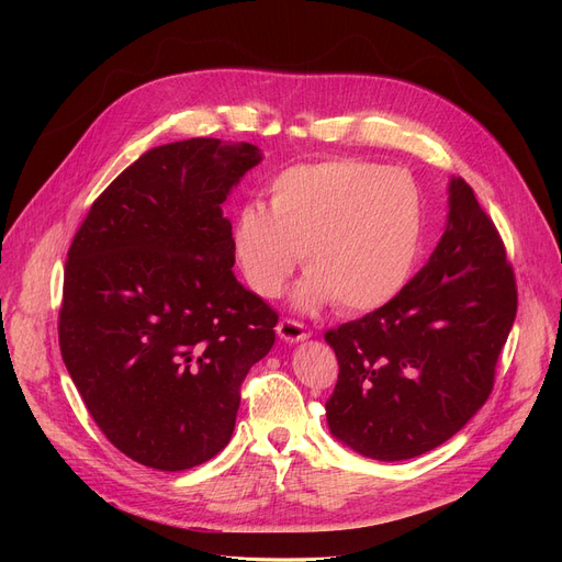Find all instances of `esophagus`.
Listing matches in <instances>:
<instances>
[{"mask_svg": "<svg viewBox=\"0 0 562 562\" xmlns=\"http://www.w3.org/2000/svg\"><path fill=\"white\" fill-rule=\"evenodd\" d=\"M276 330H278L280 339L286 341V344H299V341L307 339V330H305L303 323L293 321V318H282V321L278 323Z\"/></svg>", "mask_w": 562, "mask_h": 562, "instance_id": "1", "label": "esophagus"}]
</instances>
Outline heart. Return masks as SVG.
<instances>
[{
  "instance_id": "b5f03b06",
  "label": "heart",
  "mask_w": 562,
  "mask_h": 562,
  "mask_svg": "<svg viewBox=\"0 0 562 562\" xmlns=\"http://www.w3.org/2000/svg\"><path fill=\"white\" fill-rule=\"evenodd\" d=\"M269 206L236 212L232 248L250 289L276 299L303 255L307 276L293 291L301 310L337 303L371 312L407 284L424 241V198L401 168L323 159L280 170Z\"/></svg>"
}]
</instances>
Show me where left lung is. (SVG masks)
Segmentation results:
<instances>
[{
	"label": "left lung",
	"instance_id": "1",
	"mask_svg": "<svg viewBox=\"0 0 562 562\" xmlns=\"http://www.w3.org/2000/svg\"><path fill=\"white\" fill-rule=\"evenodd\" d=\"M517 314L504 241L462 180L428 263L396 296L328 330L339 378L326 403L330 432L382 462L417 458L483 407Z\"/></svg>",
	"mask_w": 562,
	"mask_h": 562
}]
</instances>
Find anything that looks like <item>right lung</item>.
<instances>
[{
	"instance_id": "obj_1",
	"label": "right lung",
	"mask_w": 562,
	"mask_h": 562,
	"mask_svg": "<svg viewBox=\"0 0 562 562\" xmlns=\"http://www.w3.org/2000/svg\"><path fill=\"white\" fill-rule=\"evenodd\" d=\"M261 161L250 143L159 145L93 202L68 250L58 346L111 445L159 471L212 460L278 314L236 282L221 204Z\"/></svg>"
}]
</instances>
